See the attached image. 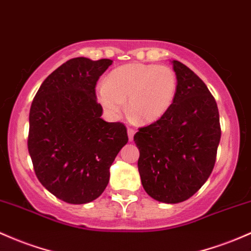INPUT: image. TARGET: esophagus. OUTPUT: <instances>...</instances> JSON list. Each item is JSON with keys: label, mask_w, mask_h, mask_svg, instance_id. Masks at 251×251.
Segmentation results:
<instances>
[{"label": "esophagus", "mask_w": 251, "mask_h": 251, "mask_svg": "<svg viewBox=\"0 0 251 251\" xmlns=\"http://www.w3.org/2000/svg\"><path fill=\"white\" fill-rule=\"evenodd\" d=\"M134 133H136V131H134L133 128H131V127H128V128H127L128 140H130V142H132V140H133V136H134Z\"/></svg>", "instance_id": "esophagus-1"}]
</instances>
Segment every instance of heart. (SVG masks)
Segmentation results:
<instances>
[{"mask_svg":"<svg viewBox=\"0 0 251 251\" xmlns=\"http://www.w3.org/2000/svg\"><path fill=\"white\" fill-rule=\"evenodd\" d=\"M177 88V75L172 68L132 63L114 69L98 85V99L111 117H118L127 100V111L134 119L153 123L169 111Z\"/></svg>","mask_w":251,"mask_h":251,"instance_id":"heart-1","label":"heart"}]
</instances>
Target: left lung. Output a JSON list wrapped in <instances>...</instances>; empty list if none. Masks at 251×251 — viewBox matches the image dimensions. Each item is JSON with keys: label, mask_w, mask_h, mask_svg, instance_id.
Listing matches in <instances>:
<instances>
[{"label": "left lung", "mask_w": 251, "mask_h": 251, "mask_svg": "<svg viewBox=\"0 0 251 251\" xmlns=\"http://www.w3.org/2000/svg\"><path fill=\"white\" fill-rule=\"evenodd\" d=\"M178 88L174 103L155 123L134 134L145 192L157 201L189 199L210 177L220 142L219 112L199 76L173 60Z\"/></svg>", "instance_id": "1"}]
</instances>
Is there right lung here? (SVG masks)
Segmentation results:
<instances>
[{
	"label": "right lung",
	"instance_id": "right-lung-1",
	"mask_svg": "<svg viewBox=\"0 0 251 251\" xmlns=\"http://www.w3.org/2000/svg\"><path fill=\"white\" fill-rule=\"evenodd\" d=\"M111 59L73 58L46 77L29 111L28 152L40 183L58 199L100 197L109 168L128 142L123 123H107L95 87Z\"/></svg>",
	"mask_w": 251,
	"mask_h": 251
}]
</instances>
